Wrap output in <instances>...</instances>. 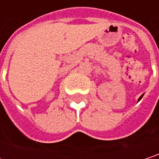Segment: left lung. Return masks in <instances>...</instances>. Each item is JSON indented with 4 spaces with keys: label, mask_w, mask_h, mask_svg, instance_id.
I'll return each instance as SVG.
<instances>
[{
    "label": "left lung",
    "mask_w": 159,
    "mask_h": 159,
    "mask_svg": "<svg viewBox=\"0 0 159 159\" xmlns=\"http://www.w3.org/2000/svg\"><path fill=\"white\" fill-rule=\"evenodd\" d=\"M142 97H143V95H142V96H140V98H139V100H140V99H141V98H142Z\"/></svg>",
    "instance_id": "8db88e82"
}]
</instances>
